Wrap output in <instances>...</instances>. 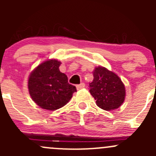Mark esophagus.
Returning a JSON list of instances; mask_svg holds the SVG:
<instances>
[{"label": "esophagus", "mask_w": 156, "mask_h": 156, "mask_svg": "<svg viewBox=\"0 0 156 156\" xmlns=\"http://www.w3.org/2000/svg\"><path fill=\"white\" fill-rule=\"evenodd\" d=\"M85 87V84L84 83H81L80 84H78V85H76V87L78 90H80V89H82V88H84Z\"/></svg>", "instance_id": "obj_1"}]
</instances>
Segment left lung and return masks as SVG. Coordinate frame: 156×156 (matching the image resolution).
Segmentation results:
<instances>
[{"label":"left lung","instance_id":"obj_1","mask_svg":"<svg viewBox=\"0 0 156 156\" xmlns=\"http://www.w3.org/2000/svg\"><path fill=\"white\" fill-rule=\"evenodd\" d=\"M93 75L90 93L95 99L97 106L106 111L120 107L125 97V87L120 78L102 66L95 68Z\"/></svg>","mask_w":156,"mask_h":156}]
</instances>
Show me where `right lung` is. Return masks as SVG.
<instances>
[{"mask_svg": "<svg viewBox=\"0 0 156 156\" xmlns=\"http://www.w3.org/2000/svg\"><path fill=\"white\" fill-rule=\"evenodd\" d=\"M60 64L56 59H49L29 75V94L41 108L50 111L58 109L65 106L77 91L75 86L69 84L66 75L59 71Z\"/></svg>", "mask_w": 156, "mask_h": 156, "instance_id": "obj_1", "label": "right lung"}]
</instances>
